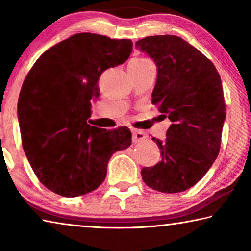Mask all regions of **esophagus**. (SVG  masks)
<instances>
[{
	"label": "esophagus",
	"instance_id": "esophagus-1",
	"mask_svg": "<svg viewBox=\"0 0 251 251\" xmlns=\"http://www.w3.org/2000/svg\"><path fill=\"white\" fill-rule=\"evenodd\" d=\"M131 133H133V141L135 143L143 142V141H145V139L147 138V135L144 133V131H142V130L133 129V130H131Z\"/></svg>",
	"mask_w": 251,
	"mask_h": 251
}]
</instances>
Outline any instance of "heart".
<instances>
[{
	"instance_id": "obj_1",
	"label": "heart",
	"mask_w": 251,
	"mask_h": 251,
	"mask_svg": "<svg viewBox=\"0 0 251 251\" xmlns=\"http://www.w3.org/2000/svg\"><path fill=\"white\" fill-rule=\"evenodd\" d=\"M131 61H134V62H147V61H150V59H147L145 57H137V58H133Z\"/></svg>"
}]
</instances>
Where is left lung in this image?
<instances>
[{
  "label": "left lung",
  "instance_id": "obj_1",
  "mask_svg": "<svg viewBox=\"0 0 251 251\" xmlns=\"http://www.w3.org/2000/svg\"><path fill=\"white\" fill-rule=\"evenodd\" d=\"M157 65L152 104L173 124L164 141L152 138L161 160L142 169L145 184L160 193H180L205 176L217 158L226 118L222 79L209 58L175 35L136 42Z\"/></svg>",
  "mask_w": 251,
  "mask_h": 251
}]
</instances>
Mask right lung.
Segmentation results:
<instances>
[{"label": "right lung", "mask_w": 251, "mask_h": 251, "mask_svg": "<svg viewBox=\"0 0 251 251\" xmlns=\"http://www.w3.org/2000/svg\"><path fill=\"white\" fill-rule=\"evenodd\" d=\"M130 40L78 33L41 55L19 97L22 145L46 188L64 197L95 190L114 152L131 145L129 128L106 130L87 124L97 82L109 67L127 61Z\"/></svg>", "instance_id": "right-lung-1"}]
</instances>
